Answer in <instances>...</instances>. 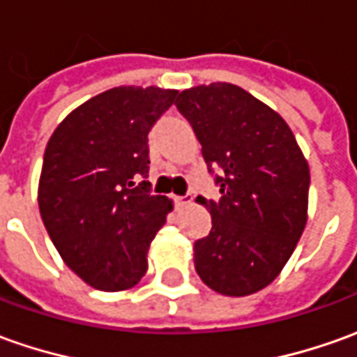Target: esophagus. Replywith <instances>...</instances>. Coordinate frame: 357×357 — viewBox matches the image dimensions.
I'll return each instance as SVG.
<instances>
[{"label": "esophagus", "mask_w": 357, "mask_h": 357, "mask_svg": "<svg viewBox=\"0 0 357 357\" xmlns=\"http://www.w3.org/2000/svg\"><path fill=\"white\" fill-rule=\"evenodd\" d=\"M172 201L176 203V207H183V205H189L193 197L191 195H172Z\"/></svg>", "instance_id": "34e87169"}]
</instances>
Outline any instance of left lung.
Here are the masks:
<instances>
[{
  "label": "left lung",
  "instance_id": "left-lung-1",
  "mask_svg": "<svg viewBox=\"0 0 357 357\" xmlns=\"http://www.w3.org/2000/svg\"><path fill=\"white\" fill-rule=\"evenodd\" d=\"M176 107L220 188L219 201H201L213 229L193 246L195 270L217 293L252 295L278 278L305 230L309 164L289 125L242 87H191Z\"/></svg>",
  "mask_w": 357,
  "mask_h": 357
}]
</instances>
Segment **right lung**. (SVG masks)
<instances>
[{"mask_svg": "<svg viewBox=\"0 0 357 357\" xmlns=\"http://www.w3.org/2000/svg\"><path fill=\"white\" fill-rule=\"evenodd\" d=\"M176 96L113 87L74 109L46 144L40 217L68 268L96 289H128L146 273L150 242L172 211L146 181L148 132Z\"/></svg>", "mask_w": 357, "mask_h": 357, "instance_id": "right-lung-1", "label": "right lung"}]
</instances>
